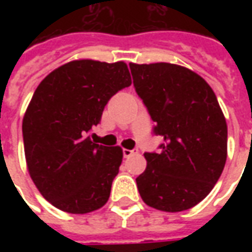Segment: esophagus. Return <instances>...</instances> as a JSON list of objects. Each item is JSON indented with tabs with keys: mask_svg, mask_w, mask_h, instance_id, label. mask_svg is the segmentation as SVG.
Masks as SVG:
<instances>
[{
	"mask_svg": "<svg viewBox=\"0 0 252 252\" xmlns=\"http://www.w3.org/2000/svg\"><path fill=\"white\" fill-rule=\"evenodd\" d=\"M135 153H136V150H126V148L123 150V155H124V158H128V157H131V155H133Z\"/></svg>",
	"mask_w": 252,
	"mask_h": 252,
	"instance_id": "obj_1",
	"label": "esophagus"
}]
</instances>
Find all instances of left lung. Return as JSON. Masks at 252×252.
Listing matches in <instances>:
<instances>
[{
	"instance_id": "1",
	"label": "left lung",
	"mask_w": 252,
	"mask_h": 252,
	"mask_svg": "<svg viewBox=\"0 0 252 252\" xmlns=\"http://www.w3.org/2000/svg\"><path fill=\"white\" fill-rule=\"evenodd\" d=\"M133 86L163 137L136 178L143 201L163 212L190 209L211 193L227 160V123L204 78L171 63H129Z\"/></svg>"
}]
</instances>
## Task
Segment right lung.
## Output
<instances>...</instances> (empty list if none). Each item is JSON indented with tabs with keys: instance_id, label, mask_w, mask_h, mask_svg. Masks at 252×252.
I'll return each instance as SVG.
<instances>
[{
	"instance_id": "1",
	"label": "right lung",
	"mask_w": 252,
	"mask_h": 252,
	"mask_svg": "<svg viewBox=\"0 0 252 252\" xmlns=\"http://www.w3.org/2000/svg\"><path fill=\"white\" fill-rule=\"evenodd\" d=\"M131 83L124 62L81 59L58 67L35 90L23 119L25 160L37 190L58 209L82 215L109 200L123 150L88 133L110 97Z\"/></svg>"
}]
</instances>
